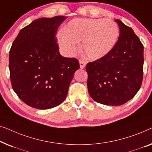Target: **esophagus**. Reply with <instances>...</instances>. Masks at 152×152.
<instances>
[{
	"label": "esophagus",
	"mask_w": 152,
	"mask_h": 152,
	"mask_svg": "<svg viewBox=\"0 0 152 152\" xmlns=\"http://www.w3.org/2000/svg\"><path fill=\"white\" fill-rule=\"evenodd\" d=\"M79 63H80V67L81 69H83L85 67V65H86V62L83 61V60H80Z\"/></svg>",
	"instance_id": "1"
}]
</instances>
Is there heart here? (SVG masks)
Segmentation results:
<instances>
[{"label":"heart","mask_w":152,"mask_h":152,"mask_svg":"<svg viewBox=\"0 0 152 152\" xmlns=\"http://www.w3.org/2000/svg\"><path fill=\"white\" fill-rule=\"evenodd\" d=\"M119 29L114 21L103 18H76L70 20L58 34L60 48L68 55L78 50V42L87 58L96 61L105 56L116 45Z\"/></svg>","instance_id":"1"}]
</instances>
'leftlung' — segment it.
Listing matches in <instances>:
<instances>
[{
	"label": "left lung",
	"mask_w": 152,
	"mask_h": 152,
	"mask_svg": "<svg viewBox=\"0 0 152 152\" xmlns=\"http://www.w3.org/2000/svg\"><path fill=\"white\" fill-rule=\"evenodd\" d=\"M120 28L114 49L102 58L87 64V89L91 98L106 105L129 101L143 78V45L131 27L115 19Z\"/></svg>",
	"instance_id": "1"
}]
</instances>
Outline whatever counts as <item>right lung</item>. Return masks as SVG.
<instances>
[{
  "mask_svg": "<svg viewBox=\"0 0 152 152\" xmlns=\"http://www.w3.org/2000/svg\"><path fill=\"white\" fill-rule=\"evenodd\" d=\"M65 16L40 18L23 28L10 51L9 68L12 88L27 105L48 110L67 96L79 62L60 54L57 29Z\"/></svg>",
  "mask_w": 152,
  "mask_h": 152,
  "instance_id": "1",
  "label": "right lung"
}]
</instances>
